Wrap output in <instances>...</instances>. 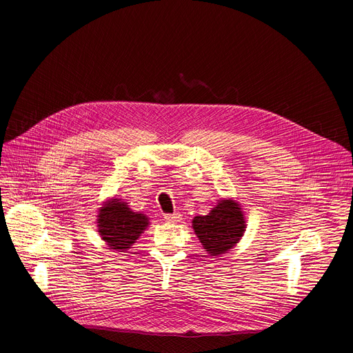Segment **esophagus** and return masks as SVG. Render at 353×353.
<instances>
[{"label": "esophagus", "instance_id": "obj_1", "mask_svg": "<svg viewBox=\"0 0 353 353\" xmlns=\"http://www.w3.org/2000/svg\"><path fill=\"white\" fill-rule=\"evenodd\" d=\"M164 220L169 221V223H177V221L181 220V214L180 213H173V214H165Z\"/></svg>", "mask_w": 353, "mask_h": 353}]
</instances>
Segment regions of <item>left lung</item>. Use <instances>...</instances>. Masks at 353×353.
Instances as JSON below:
<instances>
[{
	"label": "left lung",
	"instance_id": "8db88e82",
	"mask_svg": "<svg viewBox=\"0 0 353 353\" xmlns=\"http://www.w3.org/2000/svg\"><path fill=\"white\" fill-rule=\"evenodd\" d=\"M193 229L210 256H220L236 246L245 233V219L233 200H221L206 216L193 219Z\"/></svg>",
	"mask_w": 353,
	"mask_h": 353
}]
</instances>
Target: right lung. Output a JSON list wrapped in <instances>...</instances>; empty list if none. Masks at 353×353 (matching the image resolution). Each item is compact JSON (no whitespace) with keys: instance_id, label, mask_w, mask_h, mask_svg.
Instances as JSON below:
<instances>
[{"instance_id":"1","label":"right lung","mask_w":353,"mask_h":353,"mask_svg":"<svg viewBox=\"0 0 353 353\" xmlns=\"http://www.w3.org/2000/svg\"><path fill=\"white\" fill-rule=\"evenodd\" d=\"M99 232L111 249H130L148 225V219L141 213L130 210L127 203L113 199L100 209Z\"/></svg>"}]
</instances>
